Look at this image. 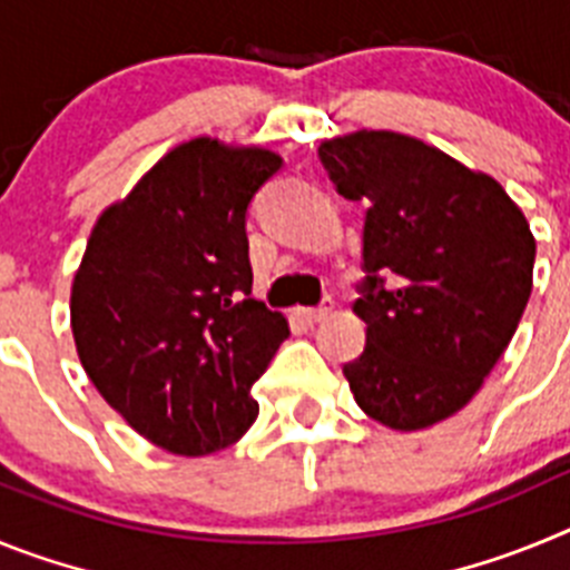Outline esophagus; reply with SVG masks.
<instances>
[{
  "label": "esophagus",
  "mask_w": 570,
  "mask_h": 570,
  "mask_svg": "<svg viewBox=\"0 0 570 570\" xmlns=\"http://www.w3.org/2000/svg\"><path fill=\"white\" fill-rule=\"evenodd\" d=\"M328 314H331V305H320V308H296V316H299L302 322H308V325L328 320Z\"/></svg>",
  "instance_id": "34e87169"
}]
</instances>
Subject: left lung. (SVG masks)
I'll return each mask as SVG.
<instances>
[{
  "label": "left lung",
  "instance_id": "left-lung-1",
  "mask_svg": "<svg viewBox=\"0 0 570 570\" xmlns=\"http://www.w3.org/2000/svg\"><path fill=\"white\" fill-rule=\"evenodd\" d=\"M320 159L367 205L365 351L342 374L371 420L436 425L473 400L520 325L537 256L525 214L493 176L394 130L325 139Z\"/></svg>",
  "mask_w": 570,
  "mask_h": 570
}]
</instances>
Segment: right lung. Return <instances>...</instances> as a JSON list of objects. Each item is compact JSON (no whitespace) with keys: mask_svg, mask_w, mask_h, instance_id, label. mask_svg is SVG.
<instances>
[{"mask_svg":"<svg viewBox=\"0 0 570 570\" xmlns=\"http://www.w3.org/2000/svg\"><path fill=\"white\" fill-rule=\"evenodd\" d=\"M282 156L210 136L176 145L102 210L70 288L88 380L136 434L179 456L254 425L250 385L288 320L250 296L245 214Z\"/></svg>","mask_w":570,"mask_h":570,"instance_id":"right-lung-1","label":"right lung"}]
</instances>
